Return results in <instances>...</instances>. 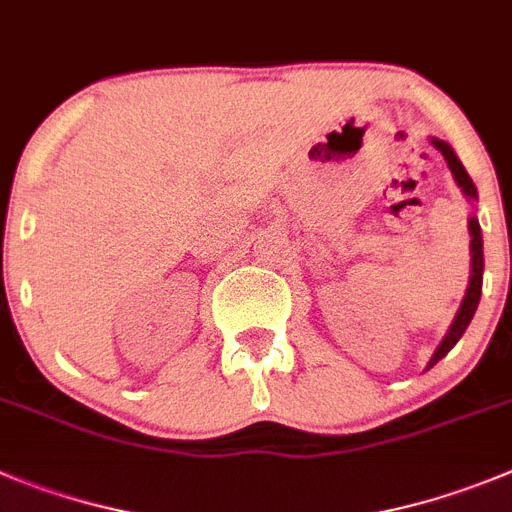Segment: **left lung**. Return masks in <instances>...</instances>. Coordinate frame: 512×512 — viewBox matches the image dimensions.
Segmentation results:
<instances>
[{
  "instance_id": "left-lung-1",
  "label": "left lung",
  "mask_w": 512,
  "mask_h": 512,
  "mask_svg": "<svg viewBox=\"0 0 512 512\" xmlns=\"http://www.w3.org/2000/svg\"><path fill=\"white\" fill-rule=\"evenodd\" d=\"M431 147H437L439 152L444 154V159H447L449 170H452L454 175V182H457V187L462 190V195L467 198V203H477V187L475 182H472V177L467 175V170L462 167V162H459V157L454 154V149L449 147L447 142H442V139L437 137H429ZM470 284H467V292H464V299L462 304H459L457 314H454L452 325H449L447 335L442 337V342H439V348L434 350V355H431V360L426 363V370L434 368V365L439 363V360L444 358V355L449 353V350L454 348L459 342V337L464 335V330L470 327L472 317H475L477 312V304H480V294H482V271H485V256H482V231H480V220H477V215H470Z\"/></svg>"
}]
</instances>
